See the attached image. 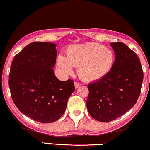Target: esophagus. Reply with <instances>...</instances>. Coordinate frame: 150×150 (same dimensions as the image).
Instances as JSON below:
<instances>
[{
	"instance_id": "obj_1",
	"label": "esophagus",
	"mask_w": 150,
	"mask_h": 150,
	"mask_svg": "<svg viewBox=\"0 0 150 150\" xmlns=\"http://www.w3.org/2000/svg\"><path fill=\"white\" fill-rule=\"evenodd\" d=\"M81 85V83H78V82H74V86H75V88H78V87H80Z\"/></svg>"
}]
</instances>
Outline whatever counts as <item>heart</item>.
Instances as JSON below:
<instances>
[{"label": "heart", "mask_w": 150, "mask_h": 150, "mask_svg": "<svg viewBox=\"0 0 150 150\" xmlns=\"http://www.w3.org/2000/svg\"><path fill=\"white\" fill-rule=\"evenodd\" d=\"M115 61L114 52L110 48L96 42L71 45L66 55L58 56L57 65L65 74L77 67V73L87 81H96L110 72Z\"/></svg>", "instance_id": "1"}]
</instances>
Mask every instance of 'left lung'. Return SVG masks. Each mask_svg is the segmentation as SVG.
I'll list each match as a JSON object with an SVG mask.
<instances>
[{
    "instance_id": "obj_1",
    "label": "left lung",
    "mask_w": 150,
    "mask_h": 150,
    "mask_svg": "<svg viewBox=\"0 0 150 150\" xmlns=\"http://www.w3.org/2000/svg\"><path fill=\"white\" fill-rule=\"evenodd\" d=\"M115 61L105 76L88 85L87 108L98 121L108 122L121 116L137 103L143 72L139 58L123 42L111 43Z\"/></svg>"
}]
</instances>
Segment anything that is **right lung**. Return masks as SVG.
Returning a JSON list of instances; mask_svg holds the SVG:
<instances>
[{
	"mask_svg": "<svg viewBox=\"0 0 150 150\" xmlns=\"http://www.w3.org/2000/svg\"><path fill=\"white\" fill-rule=\"evenodd\" d=\"M56 45L47 42L29 44L15 56L9 86L17 108L36 121L50 123L65 112L68 98L75 89L74 81H61L53 68Z\"/></svg>",
	"mask_w": 150,
	"mask_h": 150,
	"instance_id": "obj_1",
	"label": "right lung"
}]
</instances>
